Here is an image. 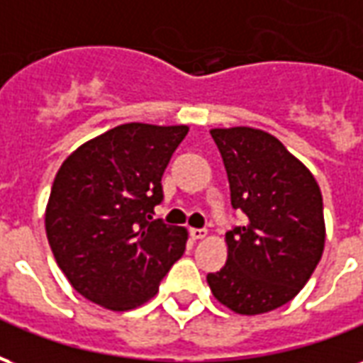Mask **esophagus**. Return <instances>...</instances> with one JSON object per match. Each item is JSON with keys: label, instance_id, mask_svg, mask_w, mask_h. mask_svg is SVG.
I'll use <instances>...</instances> for the list:
<instances>
[{"label": "esophagus", "instance_id": "esophagus-1", "mask_svg": "<svg viewBox=\"0 0 363 363\" xmlns=\"http://www.w3.org/2000/svg\"><path fill=\"white\" fill-rule=\"evenodd\" d=\"M206 235H208V231H206V229H190V237H192L194 241H198V239H204Z\"/></svg>", "mask_w": 363, "mask_h": 363}]
</instances>
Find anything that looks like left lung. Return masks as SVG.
Segmentation results:
<instances>
[{
    "mask_svg": "<svg viewBox=\"0 0 363 363\" xmlns=\"http://www.w3.org/2000/svg\"><path fill=\"white\" fill-rule=\"evenodd\" d=\"M210 134L228 171L231 206L247 220L225 233L228 262L208 274V286L239 315L272 311L299 294L323 257L319 184L268 132L237 126Z\"/></svg>",
    "mask_w": 363,
    "mask_h": 363,
    "instance_id": "1",
    "label": "left lung"
}]
</instances>
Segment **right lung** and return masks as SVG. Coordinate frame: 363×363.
Here are the masks:
<instances>
[{
	"label": "right lung",
	"mask_w": 363,
	"mask_h": 363,
	"mask_svg": "<svg viewBox=\"0 0 363 363\" xmlns=\"http://www.w3.org/2000/svg\"><path fill=\"white\" fill-rule=\"evenodd\" d=\"M189 126L122 124L62 163L46 206V237L75 291L111 311L157 294L181 259L186 229L151 220L161 177Z\"/></svg>",
	"instance_id": "1"
}]
</instances>
